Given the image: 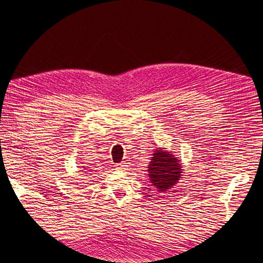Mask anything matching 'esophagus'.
Masks as SVG:
<instances>
[{
  "mask_svg": "<svg viewBox=\"0 0 263 263\" xmlns=\"http://www.w3.org/2000/svg\"><path fill=\"white\" fill-rule=\"evenodd\" d=\"M116 169H118V170H125L126 169V164L125 163H118V164H116Z\"/></svg>",
  "mask_w": 263,
  "mask_h": 263,
  "instance_id": "esophagus-1",
  "label": "esophagus"
}]
</instances>
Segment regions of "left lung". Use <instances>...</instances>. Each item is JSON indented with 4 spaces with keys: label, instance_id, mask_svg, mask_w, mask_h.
Returning a JSON list of instances; mask_svg holds the SVG:
<instances>
[{
    "label": "left lung",
    "instance_id": "obj_1",
    "mask_svg": "<svg viewBox=\"0 0 263 263\" xmlns=\"http://www.w3.org/2000/svg\"><path fill=\"white\" fill-rule=\"evenodd\" d=\"M148 177L158 192L164 193L181 180L183 165L178 157L170 150L157 148L148 164Z\"/></svg>",
    "mask_w": 263,
    "mask_h": 263
}]
</instances>
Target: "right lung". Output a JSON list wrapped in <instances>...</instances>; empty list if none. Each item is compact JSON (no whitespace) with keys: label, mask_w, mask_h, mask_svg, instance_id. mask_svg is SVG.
I'll return each instance as SVG.
<instances>
[{"label":"right lung","mask_w":263,"mask_h":263,"mask_svg":"<svg viewBox=\"0 0 263 263\" xmlns=\"http://www.w3.org/2000/svg\"><path fill=\"white\" fill-rule=\"evenodd\" d=\"M82 169L83 170H81L82 172H84V173H86V174H90V171H92V170H89V166H82Z\"/></svg>","instance_id":"right-lung-1"}]
</instances>
